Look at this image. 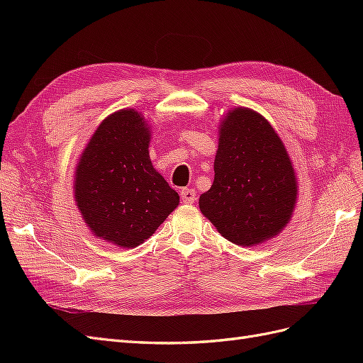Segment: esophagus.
Segmentation results:
<instances>
[{
    "label": "esophagus",
    "mask_w": 363,
    "mask_h": 363,
    "mask_svg": "<svg viewBox=\"0 0 363 363\" xmlns=\"http://www.w3.org/2000/svg\"><path fill=\"white\" fill-rule=\"evenodd\" d=\"M180 196H182V201L184 204H192L195 200H196V195H195V191L194 189H182L180 191Z\"/></svg>",
    "instance_id": "34e87169"
}]
</instances>
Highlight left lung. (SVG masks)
I'll use <instances>...</instances> for the list:
<instances>
[{
  "mask_svg": "<svg viewBox=\"0 0 363 363\" xmlns=\"http://www.w3.org/2000/svg\"><path fill=\"white\" fill-rule=\"evenodd\" d=\"M213 169V184L201 194L200 211L221 236L252 247L286 227L298 186L286 148L262 115L247 107L225 115Z\"/></svg>",
  "mask_w": 363,
  "mask_h": 363,
  "instance_id": "1",
  "label": "left lung"
}]
</instances>
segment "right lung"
<instances>
[{"label": "right lung", "mask_w": 363, "mask_h": 363, "mask_svg": "<svg viewBox=\"0 0 363 363\" xmlns=\"http://www.w3.org/2000/svg\"><path fill=\"white\" fill-rule=\"evenodd\" d=\"M150 127L135 108L108 115L79 159L74 199L91 232L135 248L152 236L180 196L150 159Z\"/></svg>", "instance_id": "add662e5"}]
</instances>
